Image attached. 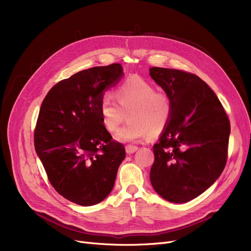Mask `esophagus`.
<instances>
[{
    "label": "esophagus",
    "mask_w": 251,
    "mask_h": 251,
    "mask_svg": "<svg viewBox=\"0 0 251 251\" xmlns=\"http://www.w3.org/2000/svg\"><path fill=\"white\" fill-rule=\"evenodd\" d=\"M137 150H138V148L135 147V146H127V147L125 148V151H126V152H127L128 154L134 153Z\"/></svg>",
    "instance_id": "34e87169"
}]
</instances>
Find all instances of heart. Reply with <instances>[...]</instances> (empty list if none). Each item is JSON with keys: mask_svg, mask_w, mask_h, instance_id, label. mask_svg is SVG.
<instances>
[{"mask_svg": "<svg viewBox=\"0 0 251 251\" xmlns=\"http://www.w3.org/2000/svg\"><path fill=\"white\" fill-rule=\"evenodd\" d=\"M114 95L117 102L103 97L99 107L101 124L108 132H117L126 118L129 122L117 136L122 141L155 137L165 132L174 112L173 100L167 92L156 91L153 84L133 75L119 85Z\"/></svg>", "mask_w": 251, "mask_h": 251, "instance_id": "obj_1", "label": "heart"}]
</instances>
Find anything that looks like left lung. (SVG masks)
<instances>
[{
    "mask_svg": "<svg viewBox=\"0 0 251 251\" xmlns=\"http://www.w3.org/2000/svg\"><path fill=\"white\" fill-rule=\"evenodd\" d=\"M150 75L174 103L171 122L152 147L151 182L166 201L187 202L212 186L226 166L229 118L197 75L160 67Z\"/></svg>",
    "mask_w": 251,
    "mask_h": 251,
    "instance_id": "left-lung-1",
    "label": "left lung"
}]
</instances>
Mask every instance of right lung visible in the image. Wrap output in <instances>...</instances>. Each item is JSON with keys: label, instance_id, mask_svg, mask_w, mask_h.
I'll use <instances>...</instances> for the list:
<instances>
[{"label": "right lung", "instance_id": "obj_1", "mask_svg": "<svg viewBox=\"0 0 251 251\" xmlns=\"http://www.w3.org/2000/svg\"><path fill=\"white\" fill-rule=\"evenodd\" d=\"M123 75L121 64L92 67L52 86L39 110L34 148L55 190L76 204L102 201L126 155L99 112L104 90Z\"/></svg>", "mask_w": 251, "mask_h": 251}]
</instances>
